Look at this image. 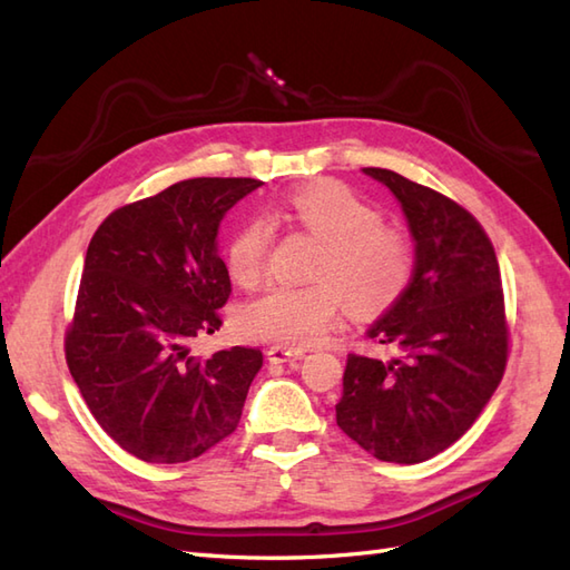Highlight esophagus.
<instances>
[{"mask_svg": "<svg viewBox=\"0 0 570 570\" xmlns=\"http://www.w3.org/2000/svg\"><path fill=\"white\" fill-rule=\"evenodd\" d=\"M266 357H269V362H278V365H282V362H296V360L304 357V350L274 345V347L266 350Z\"/></svg>", "mask_w": 570, "mask_h": 570, "instance_id": "obj_1", "label": "esophagus"}]
</instances>
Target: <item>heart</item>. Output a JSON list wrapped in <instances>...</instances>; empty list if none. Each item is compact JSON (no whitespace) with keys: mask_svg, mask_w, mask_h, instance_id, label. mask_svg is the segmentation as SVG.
Wrapping results in <instances>:
<instances>
[{"mask_svg":"<svg viewBox=\"0 0 570 570\" xmlns=\"http://www.w3.org/2000/svg\"><path fill=\"white\" fill-rule=\"evenodd\" d=\"M278 215L323 242L313 276L316 284H272L237 308V328L252 341L278 347L321 343L341 318L343 295L360 313L384 308L404 292L414 252L409 237L382 225L370 200L341 184L298 188ZM274 229L262 215L242 223L227 242V272L242 286L257 284L269 259Z\"/></svg>","mask_w":570,"mask_h":570,"instance_id":"obj_1","label":"heart"}]
</instances>
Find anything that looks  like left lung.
<instances>
[{
  "instance_id": "left-lung-1",
  "label": "left lung",
  "mask_w": 570,
  "mask_h": 570,
  "mask_svg": "<svg viewBox=\"0 0 570 570\" xmlns=\"http://www.w3.org/2000/svg\"><path fill=\"white\" fill-rule=\"evenodd\" d=\"M392 190L414 239V272L367 328L390 357L347 355L335 419L384 463L414 465L463 435L504 374L500 264L465 208L386 168H362Z\"/></svg>"
}]
</instances>
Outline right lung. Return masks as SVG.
Instances as JSON below:
<instances>
[{
    "label": "right lung",
    "instance_id": "add662e5",
    "mask_svg": "<svg viewBox=\"0 0 570 570\" xmlns=\"http://www.w3.org/2000/svg\"><path fill=\"white\" fill-rule=\"evenodd\" d=\"M262 180L188 178L115 210L85 254L66 360L85 404L144 463H186L237 429L254 347L193 357L229 296L217 252L225 213Z\"/></svg>",
    "mask_w": 570,
    "mask_h": 570
}]
</instances>
